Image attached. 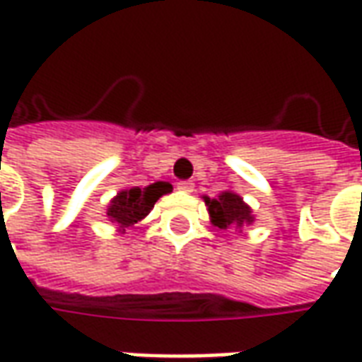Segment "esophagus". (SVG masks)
<instances>
[{"label":"esophagus","instance_id":"1","mask_svg":"<svg viewBox=\"0 0 362 362\" xmlns=\"http://www.w3.org/2000/svg\"><path fill=\"white\" fill-rule=\"evenodd\" d=\"M177 189H179L181 193H193L194 183H191V181H179V183H177Z\"/></svg>","mask_w":362,"mask_h":362}]
</instances>
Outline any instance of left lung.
I'll return each mask as SVG.
<instances>
[{"mask_svg": "<svg viewBox=\"0 0 362 362\" xmlns=\"http://www.w3.org/2000/svg\"><path fill=\"white\" fill-rule=\"evenodd\" d=\"M209 209L210 224L218 230H242L243 226L253 224V210L247 202L234 191H222L216 199L202 197Z\"/></svg>", "mask_w": 362, "mask_h": 362, "instance_id": "1", "label": "left lung"}]
</instances>
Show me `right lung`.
<instances>
[{
    "instance_id": "1",
    "label": "right lung",
    "mask_w": 362,
    "mask_h": 362,
    "mask_svg": "<svg viewBox=\"0 0 362 362\" xmlns=\"http://www.w3.org/2000/svg\"><path fill=\"white\" fill-rule=\"evenodd\" d=\"M173 191V187L168 181H156L148 187H130L122 189L112 197L111 202L107 204V218L117 226V232L124 234L127 228L134 226L140 220H144L153 204L160 197Z\"/></svg>"
}]
</instances>
